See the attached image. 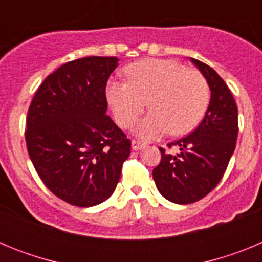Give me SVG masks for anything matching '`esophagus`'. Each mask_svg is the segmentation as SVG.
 Wrapping results in <instances>:
<instances>
[{"label":"esophagus","mask_w":262,"mask_h":262,"mask_svg":"<svg viewBox=\"0 0 262 262\" xmlns=\"http://www.w3.org/2000/svg\"><path fill=\"white\" fill-rule=\"evenodd\" d=\"M131 147H133L134 151H140V149L145 148V144L143 142H139V140H133V143H131Z\"/></svg>","instance_id":"34e87169"}]
</instances>
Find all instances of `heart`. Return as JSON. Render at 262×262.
Here are the masks:
<instances>
[{
  "label": "heart",
  "mask_w": 262,
  "mask_h": 262,
  "mask_svg": "<svg viewBox=\"0 0 262 262\" xmlns=\"http://www.w3.org/2000/svg\"><path fill=\"white\" fill-rule=\"evenodd\" d=\"M126 76L127 81H110L106 96L123 128L135 124L148 102L152 111L136 127L139 138L186 135L205 117L210 88L201 72L174 60L144 59L127 67Z\"/></svg>",
  "instance_id": "b5f03b06"
}]
</instances>
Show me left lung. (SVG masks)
<instances>
[{
  "instance_id": "1",
  "label": "left lung",
  "mask_w": 262,
  "mask_h": 262,
  "mask_svg": "<svg viewBox=\"0 0 262 262\" xmlns=\"http://www.w3.org/2000/svg\"><path fill=\"white\" fill-rule=\"evenodd\" d=\"M207 80L211 98L206 115L190 135L168 144L173 155L160 148L161 161L154 180L164 198L178 205L202 200L219 184L237 139V106L223 78L205 62L190 59Z\"/></svg>"
}]
</instances>
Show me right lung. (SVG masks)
Here are the masks:
<instances>
[{"label":"right lung","instance_id":"1","mask_svg":"<svg viewBox=\"0 0 262 262\" xmlns=\"http://www.w3.org/2000/svg\"><path fill=\"white\" fill-rule=\"evenodd\" d=\"M117 57L66 62L47 76L26 119L30 159L46 186L78 207L114 193L131 142L106 114V84Z\"/></svg>","mask_w":262,"mask_h":262}]
</instances>
